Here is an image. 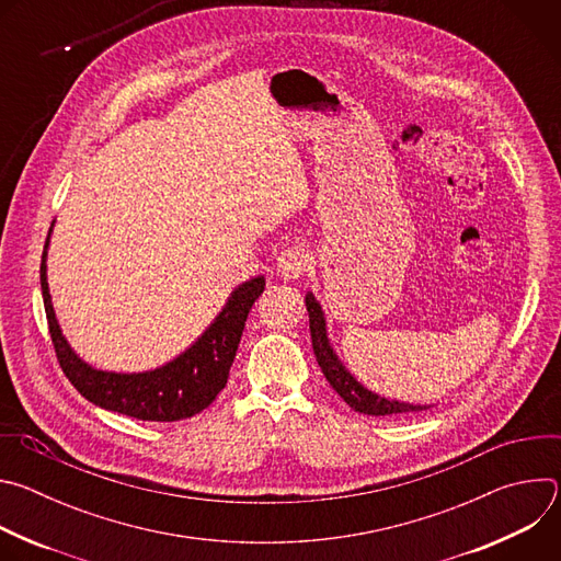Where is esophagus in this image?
Masks as SVG:
<instances>
[{
    "label": "esophagus",
    "mask_w": 561,
    "mask_h": 561,
    "mask_svg": "<svg viewBox=\"0 0 561 561\" xmlns=\"http://www.w3.org/2000/svg\"><path fill=\"white\" fill-rule=\"evenodd\" d=\"M306 271H308V251L304 247H290L277 260V273L284 279H297Z\"/></svg>",
    "instance_id": "1"
}]
</instances>
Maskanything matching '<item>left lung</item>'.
I'll list each match as a JSON object with an SVG mask.
<instances>
[{
    "instance_id": "1",
    "label": "left lung",
    "mask_w": 561,
    "mask_h": 561,
    "mask_svg": "<svg viewBox=\"0 0 561 561\" xmlns=\"http://www.w3.org/2000/svg\"><path fill=\"white\" fill-rule=\"evenodd\" d=\"M306 310L310 322V337H312V351L317 357L319 368H322L329 383L335 388V392L344 399V402L364 415H404V413H420L431 407H413L404 402H390L386 397H379L370 390H366L337 359L333 353L329 337H327V324L322 306L317 304L312 293L306 295Z\"/></svg>"
}]
</instances>
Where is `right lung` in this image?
Wrapping results in <instances>:
<instances>
[{
	"instance_id": "add662e5",
	"label": "right lung",
	"mask_w": 561,
	"mask_h": 561,
	"mask_svg": "<svg viewBox=\"0 0 561 561\" xmlns=\"http://www.w3.org/2000/svg\"><path fill=\"white\" fill-rule=\"evenodd\" d=\"M48 247V239H46ZM42 295L48 319V333L57 362L68 381L89 402L113 413H122L141 422H180L208 409L228 381L247 317L255 299L264 293V277H255L239 286L210 329L171 364L137 375H119L95 370L79 359L57 327L46 282V251L39 266Z\"/></svg>"
}]
</instances>
